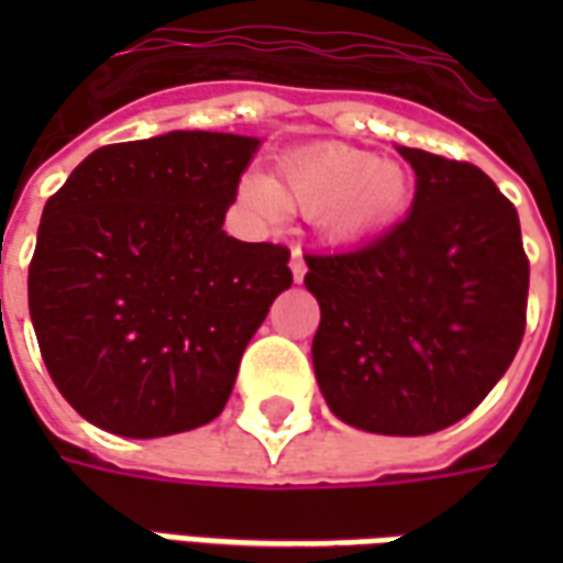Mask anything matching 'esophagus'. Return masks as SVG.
<instances>
[{"label": "esophagus", "instance_id": "esophagus-1", "mask_svg": "<svg viewBox=\"0 0 563 563\" xmlns=\"http://www.w3.org/2000/svg\"><path fill=\"white\" fill-rule=\"evenodd\" d=\"M289 268H292L295 283H301V280H305L307 265H305V256H301V250H292V258H289Z\"/></svg>", "mask_w": 563, "mask_h": 563}]
</instances>
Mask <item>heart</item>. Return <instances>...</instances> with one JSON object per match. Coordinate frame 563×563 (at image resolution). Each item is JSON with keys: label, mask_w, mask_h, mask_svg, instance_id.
Segmentation results:
<instances>
[{"label": "heart", "mask_w": 563, "mask_h": 563, "mask_svg": "<svg viewBox=\"0 0 563 563\" xmlns=\"http://www.w3.org/2000/svg\"><path fill=\"white\" fill-rule=\"evenodd\" d=\"M238 192L268 220L286 205L317 217L331 241H362L401 220L413 198V174L401 162L377 159L350 144H310L286 153L274 180L244 174Z\"/></svg>", "instance_id": "b5f03b06"}]
</instances>
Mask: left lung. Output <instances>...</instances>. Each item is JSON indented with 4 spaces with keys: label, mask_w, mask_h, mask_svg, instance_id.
Masks as SVG:
<instances>
[{
    "label": "left lung",
    "mask_w": 563,
    "mask_h": 563,
    "mask_svg": "<svg viewBox=\"0 0 563 563\" xmlns=\"http://www.w3.org/2000/svg\"><path fill=\"white\" fill-rule=\"evenodd\" d=\"M413 208L377 241L305 256L319 301L313 371L341 422L434 434L471 413L519 353L531 265L519 213L471 162L398 147Z\"/></svg>",
    "instance_id": "1"
}]
</instances>
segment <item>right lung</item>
I'll use <instances>...</instances> for the list:
<instances>
[{
  "instance_id": "add662e5",
  "label": "right lung",
  "mask_w": 563,
  "mask_h": 563,
  "mask_svg": "<svg viewBox=\"0 0 563 563\" xmlns=\"http://www.w3.org/2000/svg\"><path fill=\"white\" fill-rule=\"evenodd\" d=\"M262 141L168 132L92 150L47 198L30 317L56 389L120 437L208 424L292 286L289 250L222 232Z\"/></svg>"
}]
</instances>
